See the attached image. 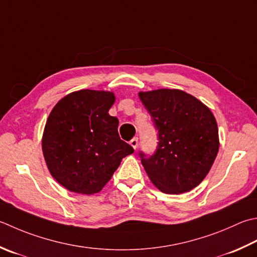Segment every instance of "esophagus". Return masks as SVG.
Wrapping results in <instances>:
<instances>
[{
  "mask_svg": "<svg viewBox=\"0 0 257 257\" xmlns=\"http://www.w3.org/2000/svg\"><path fill=\"white\" fill-rule=\"evenodd\" d=\"M130 145L133 146L134 149H137V147H138V138L135 137V138H133L132 140H130Z\"/></svg>",
  "mask_w": 257,
  "mask_h": 257,
  "instance_id": "1",
  "label": "esophagus"
}]
</instances>
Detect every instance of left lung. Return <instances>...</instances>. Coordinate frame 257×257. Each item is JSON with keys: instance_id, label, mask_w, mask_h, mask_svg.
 <instances>
[{"instance_id": "left-lung-1", "label": "left lung", "mask_w": 257, "mask_h": 257, "mask_svg": "<svg viewBox=\"0 0 257 257\" xmlns=\"http://www.w3.org/2000/svg\"><path fill=\"white\" fill-rule=\"evenodd\" d=\"M139 98L158 133L155 153H138L146 173L163 193L189 192L203 182L217 156L215 117L198 99L182 90L140 92Z\"/></svg>"}]
</instances>
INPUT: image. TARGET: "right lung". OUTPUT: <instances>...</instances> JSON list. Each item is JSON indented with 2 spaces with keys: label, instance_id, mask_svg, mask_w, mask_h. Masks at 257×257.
Instances as JSON below:
<instances>
[{
  "label": "right lung",
  "instance_id": "add662e5",
  "mask_svg": "<svg viewBox=\"0 0 257 257\" xmlns=\"http://www.w3.org/2000/svg\"><path fill=\"white\" fill-rule=\"evenodd\" d=\"M112 92L80 90L52 109L42 138L50 173L78 194L100 192L134 148L118 134L119 120L108 113Z\"/></svg>",
  "mask_w": 257,
  "mask_h": 257
}]
</instances>
